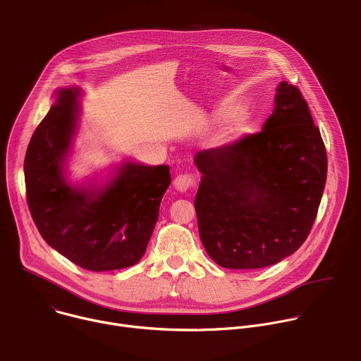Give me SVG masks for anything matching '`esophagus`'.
Wrapping results in <instances>:
<instances>
[{
    "mask_svg": "<svg viewBox=\"0 0 361 361\" xmlns=\"http://www.w3.org/2000/svg\"><path fill=\"white\" fill-rule=\"evenodd\" d=\"M174 187L177 191H188V190H192L197 184V180H195V176L194 174H178L174 181H173Z\"/></svg>",
    "mask_w": 361,
    "mask_h": 361,
    "instance_id": "esophagus-1",
    "label": "esophagus"
}]
</instances>
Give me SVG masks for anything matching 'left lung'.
Segmentation results:
<instances>
[{"label": "left lung", "instance_id": "1", "mask_svg": "<svg viewBox=\"0 0 361 361\" xmlns=\"http://www.w3.org/2000/svg\"><path fill=\"white\" fill-rule=\"evenodd\" d=\"M194 200L201 243L224 269H262L300 248L317 217L327 152L301 91L280 82L257 134L200 151Z\"/></svg>", "mask_w": 361, "mask_h": 361}]
</instances>
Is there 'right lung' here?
Masks as SVG:
<instances>
[{"label": "right lung", "mask_w": 361, "mask_h": 361, "mask_svg": "<svg viewBox=\"0 0 361 361\" xmlns=\"http://www.w3.org/2000/svg\"><path fill=\"white\" fill-rule=\"evenodd\" d=\"M78 94V88H61L31 137L24 160L28 209L47 244L74 264L90 271L126 269L145 252L171 181L170 167L127 163L97 194L68 185L63 163Z\"/></svg>", "instance_id": "add662e5"}]
</instances>
